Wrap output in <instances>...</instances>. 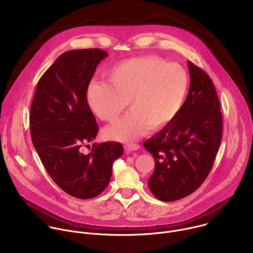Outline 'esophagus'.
<instances>
[{
  "mask_svg": "<svg viewBox=\"0 0 253 253\" xmlns=\"http://www.w3.org/2000/svg\"><path fill=\"white\" fill-rule=\"evenodd\" d=\"M140 145H138V144H133V143H131V144H126V145L124 146V149L126 150V151H136V150H138V149H140Z\"/></svg>",
  "mask_w": 253,
  "mask_h": 253,
  "instance_id": "34e87169",
  "label": "esophagus"
}]
</instances>
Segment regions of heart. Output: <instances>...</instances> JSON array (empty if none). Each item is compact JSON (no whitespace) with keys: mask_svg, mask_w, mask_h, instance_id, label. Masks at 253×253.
<instances>
[{"mask_svg":"<svg viewBox=\"0 0 253 253\" xmlns=\"http://www.w3.org/2000/svg\"><path fill=\"white\" fill-rule=\"evenodd\" d=\"M106 82H92L86 90L90 110L101 120L116 124L105 129V135L118 141L137 139L148 129H159L181 111L189 88L186 70L156 56L124 61L106 75Z\"/></svg>","mask_w":253,"mask_h":253,"instance_id":"heart-1","label":"heart"}]
</instances>
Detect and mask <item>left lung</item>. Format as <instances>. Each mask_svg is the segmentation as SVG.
Segmentation results:
<instances>
[{"mask_svg": "<svg viewBox=\"0 0 253 253\" xmlns=\"http://www.w3.org/2000/svg\"><path fill=\"white\" fill-rule=\"evenodd\" d=\"M187 64L190 86L181 111L144 142L155 160L149 189L168 202L190 195L204 182L222 138V115L213 82L202 69Z\"/></svg>", "mask_w": 253, "mask_h": 253, "instance_id": "1", "label": "left lung"}]
</instances>
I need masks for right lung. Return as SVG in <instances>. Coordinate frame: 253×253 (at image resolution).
I'll list each match as a JSON object with an SVG mask.
<instances>
[{
  "mask_svg": "<svg viewBox=\"0 0 253 253\" xmlns=\"http://www.w3.org/2000/svg\"><path fill=\"white\" fill-rule=\"evenodd\" d=\"M107 56L100 49L63 53L40 78L31 106L32 142L46 171L62 190L80 199L94 198L107 187L113 162L123 154L118 142L94 143L89 153L81 148L99 130L86 90Z\"/></svg>",
  "mask_w": 253,
  "mask_h": 253,
  "instance_id": "1",
  "label": "right lung"
}]
</instances>
